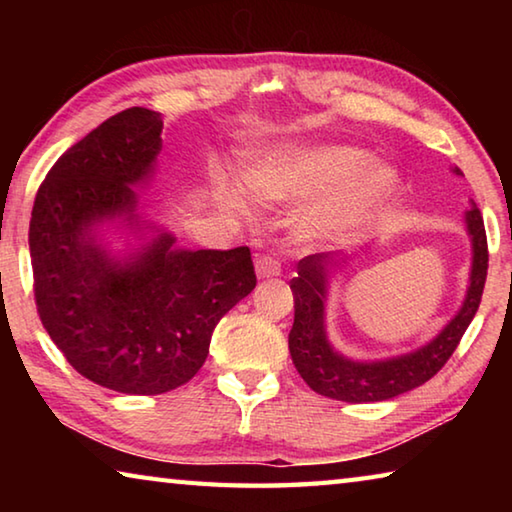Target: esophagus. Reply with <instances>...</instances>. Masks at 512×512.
<instances>
[{
	"mask_svg": "<svg viewBox=\"0 0 512 512\" xmlns=\"http://www.w3.org/2000/svg\"><path fill=\"white\" fill-rule=\"evenodd\" d=\"M255 273H257L259 280L277 277V275H280V262H277V259H273V257H268V255H259L255 259Z\"/></svg>",
	"mask_w": 512,
	"mask_h": 512,
	"instance_id": "obj_1",
	"label": "esophagus"
}]
</instances>
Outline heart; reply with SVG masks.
I'll list each match as a JSON object with an SVG mask.
<instances>
[{
    "label": "heart",
    "instance_id": "1",
    "mask_svg": "<svg viewBox=\"0 0 512 512\" xmlns=\"http://www.w3.org/2000/svg\"><path fill=\"white\" fill-rule=\"evenodd\" d=\"M244 180L259 201L271 205L327 197L300 223L309 241H341L366 225L400 185V171L386 160L350 144H284L264 149L246 164ZM225 201L244 214L246 201L235 187Z\"/></svg>",
    "mask_w": 512,
    "mask_h": 512
}]
</instances>
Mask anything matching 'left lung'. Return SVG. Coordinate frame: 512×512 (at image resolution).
Masks as SVG:
<instances>
[{
    "instance_id": "obj_1",
    "label": "left lung",
    "mask_w": 512,
    "mask_h": 512,
    "mask_svg": "<svg viewBox=\"0 0 512 512\" xmlns=\"http://www.w3.org/2000/svg\"><path fill=\"white\" fill-rule=\"evenodd\" d=\"M452 171L456 176H463L458 167ZM465 232L472 244V266L463 305L431 341L420 345L418 350L386 359H352L336 350L327 336L325 307L329 282L336 271H341L366 248H361L359 253L339 250V253H316L300 259L296 266L298 277L291 280L296 314L289 334V352L293 366L311 391L352 404L384 402L422 386L445 366L479 309L485 275H488V241H485L481 212L474 201L465 212Z\"/></svg>"
}]
</instances>
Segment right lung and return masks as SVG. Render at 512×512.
<instances>
[{
  "mask_svg": "<svg viewBox=\"0 0 512 512\" xmlns=\"http://www.w3.org/2000/svg\"><path fill=\"white\" fill-rule=\"evenodd\" d=\"M160 135L162 115L149 108L103 121L51 167L29 225L47 334L83 377L126 395L187 384L214 327L257 284L248 246L180 248L140 212L135 187L155 176Z\"/></svg>",
  "mask_w": 512,
  "mask_h": 512,
  "instance_id": "add662e5",
  "label": "right lung"
}]
</instances>
